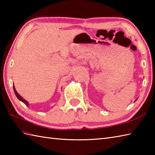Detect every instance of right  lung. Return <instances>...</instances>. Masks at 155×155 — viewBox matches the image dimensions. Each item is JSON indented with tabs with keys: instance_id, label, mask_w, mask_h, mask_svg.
I'll list each match as a JSON object with an SVG mask.
<instances>
[{
	"instance_id": "right-lung-1",
	"label": "right lung",
	"mask_w": 155,
	"mask_h": 155,
	"mask_svg": "<svg viewBox=\"0 0 155 155\" xmlns=\"http://www.w3.org/2000/svg\"><path fill=\"white\" fill-rule=\"evenodd\" d=\"M13 89H14L15 93V94H16V97H17L20 101H22L23 103H25L26 105H27V106H28V102H27V101H25V99H23V98L21 96V95H20V94L17 93V92H16V89H15V86H14V85H13Z\"/></svg>"
}]
</instances>
